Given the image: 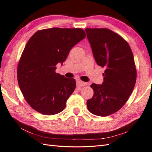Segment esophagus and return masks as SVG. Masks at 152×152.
Returning <instances> with one entry per match:
<instances>
[{
  "instance_id": "1",
  "label": "esophagus",
  "mask_w": 152,
  "mask_h": 152,
  "mask_svg": "<svg viewBox=\"0 0 152 152\" xmlns=\"http://www.w3.org/2000/svg\"><path fill=\"white\" fill-rule=\"evenodd\" d=\"M89 84L87 83V82H82L81 80H77V87H79V88L80 89V87H82V86H86V85H88Z\"/></svg>"
}]
</instances>
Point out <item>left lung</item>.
I'll return each mask as SVG.
<instances>
[{
    "label": "left lung",
    "mask_w": 152,
    "mask_h": 152,
    "mask_svg": "<svg viewBox=\"0 0 152 152\" xmlns=\"http://www.w3.org/2000/svg\"><path fill=\"white\" fill-rule=\"evenodd\" d=\"M95 61L106 70L103 82L92 84L93 98L87 101L89 111L108 116L125 104L136 80L134 59L129 45L121 36L107 28H86Z\"/></svg>",
    "instance_id": "8db88e82"
}]
</instances>
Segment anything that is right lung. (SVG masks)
<instances>
[{"label":"right lung","instance_id":"1","mask_svg":"<svg viewBox=\"0 0 152 152\" xmlns=\"http://www.w3.org/2000/svg\"><path fill=\"white\" fill-rule=\"evenodd\" d=\"M86 37L81 28H53L39 30L26 43L18 63L17 77L26 102L43 115L62 112L75 89L74 79L55 72L72 48Z\"/></svg>","mask_w":152,"mask_h":152}]
</instances>
